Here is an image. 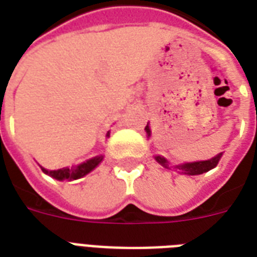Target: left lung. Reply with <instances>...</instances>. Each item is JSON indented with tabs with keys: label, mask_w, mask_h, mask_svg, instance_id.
Returning a JSON list of instances; mask_svg holds the SVG:
<instances>
[{
	"label": "left lung",
	"mask_w": 257,
	"mask_h": 257,
	"mask_svg": "<svg viewBox=\"0 0 257 257\" xmlns=\"http://www.w3.org/2000/svg\"><path fill=\"white\" fill-rule=\"evenodd\" d=\"M145 131H147V133H148V136H151V129H149L148 125L145 126ZM220 157H221V153H220V155H217L216 157H213V159H211V160L196 161V163H187V164L177 165L176 168L180 169V171L183 172V173H185V175H189V176L201 175V173H204V172H208L209 169L215 168L216 165H217V163H219ZM156 160L159 161V163H160L163 167H165V168H169L168 161L165 160L164 157L156 156Z\"/></svg>",
	"instance_id": "8db88e82"
}]
</instances>
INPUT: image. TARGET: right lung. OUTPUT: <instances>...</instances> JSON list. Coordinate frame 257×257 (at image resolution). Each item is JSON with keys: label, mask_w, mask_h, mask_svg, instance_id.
<instances>
[{"label": "right lung", "mask_w": 257, "mask_h": 257, "mask_svg": "<svg viewBox=\"0 0 257 257\" xmlns=\"http://www.w3.org/2000/svg\"><path fill=\"white\" fill-rule=\"evenodd\" d=\"M101 160H102V156H97L90 159V160H88L86 163H82V164H80L78 167H76V168H74V167L73 168H68V167H66V168L57 169V171H46V169L42 168V172H44V173H48V175L57 180H77L80 179V177H82V176H85L86 173H89L90 171H93L97 165L100 164Z\"/></svg>", "instance_id": "add662e5"}]
</instances>
